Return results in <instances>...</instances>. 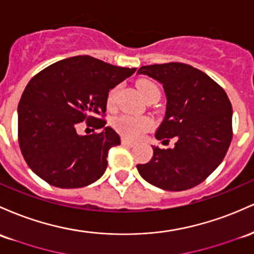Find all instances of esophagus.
Masks as SVG:
<instances>
[{"label":"esophagus","mask_w":254,"mask_h":254,"mask_svg":"<svg viewBox=\"0 0 254 254\" xmlns=\"http://www.w3.org/2000/svg\"><path fill=\"white\" fill-rule=\"evenodd\" d=\"M122 143L124 144V146H127V147H133V146H135V142L127 140V138H125V137H122Z\"/></svg>","instance_id":"34e87169"}]
</instances>
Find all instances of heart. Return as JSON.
I'll use <instances>...</instances> for the list:
<instances>
[{"instance_id": "obj_1", "label": "heart", "mask_w": 254, "mask_h": 254, "mask_svg": "<svg viewBox=\"0 0 254 254\" xmlns=\"http://www.w3.org/2000/svg\"><path fill=\"white\" fill-rule=\"evenodd\" d=\"M137 88L140 94L144 100H148L150 97L160 96V90L153 82L149 80H141L137 83ZM119 86H114L107 94L106 99V106L108 110H113L116 107L117 95H118ZM112 125L121 135L127 138H137L143 132L149 130L153 127L152 119L148 117H133L130 114H122L113 119Z\"/></svg>"}]
</instances>
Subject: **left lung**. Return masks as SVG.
<instances>
[{
	"instance_id": "8db88e82",
	"label": "left lung",
	"mask_w": 254,
	"mask_h": 254,
	"mask_svg": "<svg viewBox=\"0 0 254 254\" xmlns=\"http://www.w3.org/2000/svg\"><path fill=\"white\" fill-rule=\"evenodd\" d=\"M137 72L160 82L168 99L165 118L155 137L176 140L174 148L153 147V158L138 164V172L165 190H187L200 185L218 168L230 146L229 97L212 78L187 64H155Z\"/></svg>"
}]
</instances>
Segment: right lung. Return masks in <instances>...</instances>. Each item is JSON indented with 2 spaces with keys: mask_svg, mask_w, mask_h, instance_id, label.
I'll list each match as a JSON object with an SVG mask.
<instances>
[{
  "mask_svg": "<svg viewBox=\"0 0 254 254\" xmlns=\"http://www.w3.org/2000/svg\"><path fill=\"white\" fill-rule=\"evenodd\" d=\"M135 71L79 55L33 76L18 105V141L29 168L59 188H82L99 180L108 150L121 144L118 133L105 127L107 94ZM82 121L104 130L80 136L75 129Z\"/></svg>",
  "mask_w": 254,
  "mask_h": 254,
  "instance_id": "1",
  "label": "right lung"
}]
</instances>
